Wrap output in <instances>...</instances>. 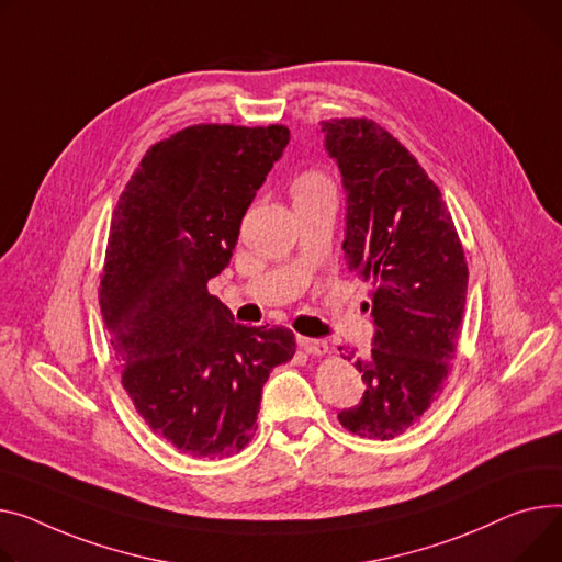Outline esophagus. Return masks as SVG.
<instances>
[{
	"mask_svg": "<svg viewBox=\"0 0 562 562\" xmlns=\"http://www.w3.org/2000/svg\"><path fill=\"white\" fill-rule=\"evenodd\" d=\"M295 344H297V348H301L303 352H307V355H316V357H321V355H325L327 352V341H323V339H310V336H297L295 339Z\"/></svg>",
	"mask_w": 562,
	"mask_h": 562,
	"instance_id": "esophagus-1",
	"label": "esophagus"
}]
</instances>
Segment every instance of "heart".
<instances>
[{
    "mask_svg": "<svg viewBox=\"0 0 562 562\" xmlns=\"http://www.w3.org/2000/svg\"><path fill=\"white\" fill-rule=\"evenodd\" d=\"M291 194H293V201L327 196V194H334V182L329 180L327 173H323L318 169H310V171H303L295 176V180L291 184Z\"/></svg>",
    "mask_w": 562,
    "mask_h": 562,
    "instance_id": "1",
    "label": "heart"
}]
</instances>
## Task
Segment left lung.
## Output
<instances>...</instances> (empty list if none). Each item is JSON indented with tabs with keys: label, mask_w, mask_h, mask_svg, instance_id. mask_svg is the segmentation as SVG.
Returning a JSON list of instances; mask_svg holds the SVG:
<instances>
[{
	"label": "left lung",
	"mask_w": 562,
	"mask_h": 562,
	"mask_svg": "<svg viewBox=\"0 0 562 562\" xmlns=\"http://www.w3.org/2000/svg\"><path fill=\"white\" fill-rule=\"evenodd\" d=\"M325 148L348 196V269L370 282L372 348L357 357L366 384L339 423L372 440L414 427L452 370L465 310L468 265L440 190L372 120L323 122ZM344 350V348H339ZM348 361L355 350L341 355Z\"/></svg>",
	"instance_id": "1"
}]
</instances>
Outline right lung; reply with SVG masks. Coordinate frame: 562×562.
Here are the masks:
<instances>
[{"label": "right lung", "instance_id": "obj_1", "mask_svg": "<svg viewBox=\"0 0 562 562\" xmlns=\"http://www.w3.org/2000/svg\"><path fill=\"white\" fill-rule=\"evenodd\" d=\"M289 128L199 124L148 148L112 212L99 305L122 386L154 434L192 457H233L257 429L286 327H246L210 295Z\"/></svg>", "mask_w": 562, "mask_h": 562}]
</instances>
